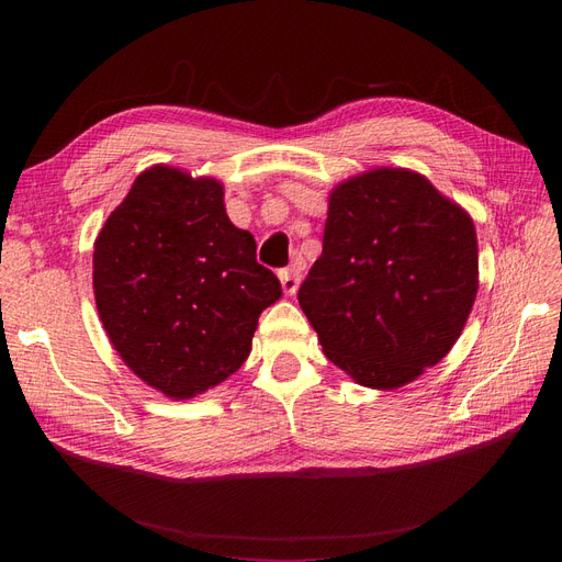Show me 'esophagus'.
Listing matches in <instances>:
<instances>
[{
    "label": "esophagus",
    "instance_id": "obj_1",
    "mask_svg": "<svg viewBox=\"0 0 562 562\" xmlns=\"http://www.w3.org/2000/svg\"><path fill=\"white\" fill-rule=\"evenodd\" d=\"M300 277H302V265L295 260L288 269L279 271V281L283 285V293L285 295H295L297 285H300Z\"/></svg>",
    "mask_w": 562,
    "mask_h": 562
}]
</instances>
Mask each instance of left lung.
I'll return each instance as SVG.
<instances>
[{
  "instance_id": "left-lung-1",
  "label": "left lung",
  "mask_w": 562,
  "mask_h": 562,
  "mask_svg": "<svg viewBox=\"0 0 562 562\" xmlns=\"http://www.w3.org/2000/svg\"><path fill=\"white\" fill-rule=\"evenodd\" d=\"M475 293L473 220L422 173L378 166L333 187L297 300L356 384L391 391L424 375L462 335Z\"/></svg>"
}]
</instances>
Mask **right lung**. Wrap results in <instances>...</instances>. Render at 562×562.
<instances>
[{
  "label": "right lung",
  "instance_id": "obj_1",
  "mask_svg": "<svg viewBox=\"0 0 562 562\" xmlns=\"http://www.w3.org/2000/svg\"><path fill=\"white\" fill-rule=\"evenodd\" d=\"M98 316L147 386L187 401L244 366L281 283L232 225L225 184L157 164L143 171L93 244Z\"/></svg>",
  "mask_w": 562,
  "mask_h": 562
}]
</instances>
